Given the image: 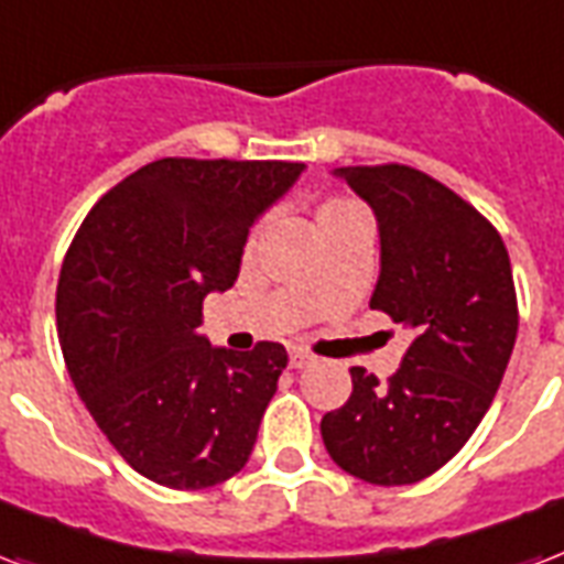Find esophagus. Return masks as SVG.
<instances>
[{
  "label": "esophagus",
  "mask_w": 564,
  "mask_h": 564,
  "mask_svg": "<svg viewBox=\"0 0 564 564\" xmlns=\"http://www.w3.org/2000/svg\"><path fill=\"white\" fill-rule=\"evenodd\" d=\"M311 364H313V355H307V351H301V349L290 351V367L292 369H304V367H311Z\"/></svg>",
  "instance_id": "esophagus-1"
}]
</instances>
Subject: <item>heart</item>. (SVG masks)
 <instances>
[{"instance_id": "1", "label": "heart", "mask_w": 564, "mask_h": 564, "mask_svg": "<svg viewBox=\"0 0 564 564\" xmlns=\"http://www.w3.org/2000/svg\"><path fill=\"white\" fill-rule=\"evenodd\" d=\"M351 209H360V206H358V204H351V200H328V204H322L319 221H322V218H330V215L351 213Z\"/></svg>"}]
</instances>
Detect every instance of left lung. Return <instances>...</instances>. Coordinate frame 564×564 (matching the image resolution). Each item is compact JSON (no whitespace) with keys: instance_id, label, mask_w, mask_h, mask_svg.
<instances>
[{"instance_id":"left-lung-1","label":"left lung","mask_w":564,"mask_h":564,"mask_svg":"<svg viewBox=\"0 0 564 564\" xmlns=\"http://www.w3.org/2000/svg\"><path fill=\"white\" fill-rule=\"evenodd\" d=\"M334 177L376 213L381 272L369 307L414 339L387 384L351 369L349 402L322 416V441L364 482L414 485L467 444L509 367V251L467 200L416 167L355 165Z\"/></svg>"}]
</instances>
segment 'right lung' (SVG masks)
Listing matches in <instances>:
<instances>
[{
    "label": "right lung",
    "instance_id": "1",
    "mask_svg": "<svg viewBox=\"0 0 564 564\" xmlns=\"http://www.w3.org/2000/svg\"><path fill=\"white\" fill-rule=\"evenodd\" d=\"M301 162L159 159L106 192L64 257L55 319L76 393L132 470L174 491L225 482L251 458L286 369L200 334L209 292L230 290L253 221Z\"/></svg>",
    "mask_w": 564,
    "mask_h": 564
}]
</instances>
